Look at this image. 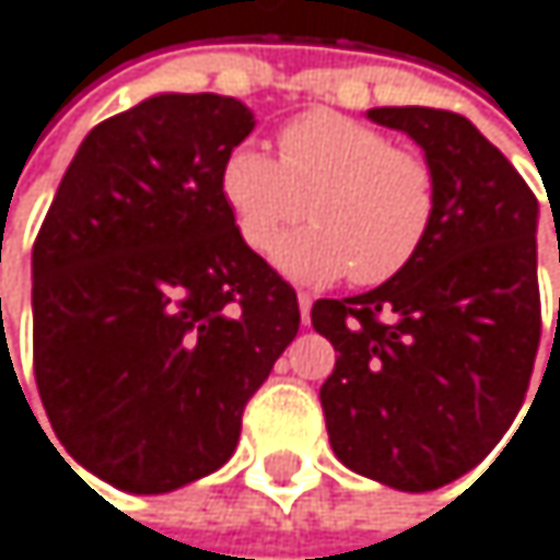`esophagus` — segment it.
<instances>
[{
    "label": "esophagus",
    "instance_id": "1",
    "mask_svg": "<svg viewBox=\"0 0 560 560\" xmlns=\"http://www.w3.org/2000/svg\"><path fill=\"white\" fill-rule=\"evenodd\" d=\"M299 312H302V322H308V315H312V295L308 292H299Z\"/></svg>",
    "mask_w": 560,
    "mask_h": 560
}]
</instances>
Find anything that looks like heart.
Masks as SVG:
<instances>
[{
  "label": "heart",
  "instance_id": "1",
  "mask_svg": "<svg viewBox=\"0 0 560 560\" xmlns=\"http://www.w3.org/2000/svg\"><path fill=\"white\" fill-rule=\"evenodd\" d=\"M310 195L305 230L275 248L299 282L382 285L415 261L438 219V178L424 155L341 112H305L278 132V159L258 142L229 149L219 168L222 206L252 252H268Z\"/></svg>",
  "mask_w": 560,
  "mask_h": 560
}]
</instances>
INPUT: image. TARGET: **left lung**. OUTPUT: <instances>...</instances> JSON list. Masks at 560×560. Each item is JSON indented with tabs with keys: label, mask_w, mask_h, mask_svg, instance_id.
I'll use <instances>...</instances> for the list:
<instances>
[{
	"label": "left lung",
	"mask_w": 560,
	"mask_h": 560,
	"mask_svg": "<svg viewBox=\"0 0 560 560\" xmlns=\"http://www.w3.org/2000/svg\"><path fill=\"white\" fill-rule=\"evenodd\" d=\"M369 118L421 145L438 219L385 285L312 305L338 351L325 428L345 468L434 491L481 465L525 405L541 341L538 198L458 112L392 105Z\"/></svg>",
	"instance_id": "left-lung-1"
}]
</instances>
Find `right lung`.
I'll use <instances>...</instances> for the list:
<instances>
[{
  "instance_id": "add662e5",
  "label": "right lung",
  "mask_w": 560,
  "mask_h": 560,
  "mask_svg": "<svg viewBox=\"0 0 560 560\" xmlns=\"http://www.w3.org/2000/svg\"><path fill=\"white\" fill-rule=\"evenodd\" d=\"M252 129L232 95H152L82 139L38 229V398L62 448L112 488L165 494L222 468L299 335L295 289L219 195L222 159Z\"/></svg>"
}]
</instances>
